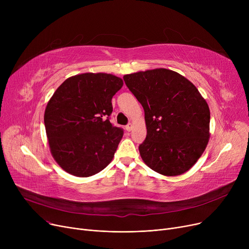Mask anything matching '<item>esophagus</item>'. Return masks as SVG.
Wrapping results in <instances>:
<instances>
[{
  "label": "esophagus",
  "mask_w": 249,
  "mask_h": 249,
  "mask_svg": "<svg viewBox=\"0 0 249 249\" xmlns=\"http://www.w3.org/2000/svg\"><path fill=\"white\" fill-rule=\"evenodd\" d=\"M132 128H133V124L132 123H129L127 126H126V130L128 132H130L132 130Z\"/></svg>",
  "instance_id": "esophagus-1"
}]
</instances>
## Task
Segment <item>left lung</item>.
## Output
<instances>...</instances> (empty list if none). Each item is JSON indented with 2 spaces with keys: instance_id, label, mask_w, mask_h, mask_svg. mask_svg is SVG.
Wrapping results in <instances>:
<instances>
[{
  "instance_id": "8db88e82",
  "label": "left lung",
  "mask_w": 249,
  "mask_h": 249,
  "mask_svg": "<svg viewBox=\"0 0 249 249\" xmlns=\"http://www.w3.org/2000/svg\"><path fill=\"white\" fill-rule=\"evenodd\" d=\"M144 109L146 139L142 160L165 177L185 174L198 161L210 137V109L198 89L177 71L154 69L123 76Z\"/></svg>"
}]
</instances>
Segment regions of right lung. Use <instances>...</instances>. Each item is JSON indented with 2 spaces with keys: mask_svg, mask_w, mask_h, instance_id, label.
<instances>
[{
  "mask_svg": "<svg viewBox=\"0 0 249 249\" xmlns=\"http://www.w3.org/2000/svg\"><path fill=\"white\" fill-rule=\"evenodd\" d=\"M123 80L111 73L86 72L67 78L44 112L49 149L57 164L78 178L94 176L113 160L123 136L108 117Z\"/></svg>",
  "mask_w": 249,
  "mask_h": 249,
  "instance_id": "add662e5",
  "label": "right lung"
}]
</instances>
